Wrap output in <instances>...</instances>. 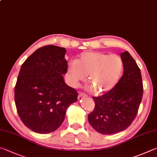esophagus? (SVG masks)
I'll return each instance as SVG.
<instances>
[{"mask_svg": "<svg viewBox=\"0 0 157 157\" xmlns=\"http://www.w3.org/2000/svg\"><path fill=\"white\" fill-rule=\"evenodd\" d=\"M86 96H87L86 94H85L84 93H82V92L79 93V95H78L79 98H82V97H86Z\"/></svg>", "mask_w": 157, "mask_h": 157, "instance_id": "esophagus-1", "label": "esophagus"}]
</instances>
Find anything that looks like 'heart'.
I'll list each match as a JSON object with an SVG mask.
<instances>
[{
  "label": "heart",
  "mask_w": 157,
  "mask_h": 157,
  "mask_svg": "<svg viewBox=\"0 0 157 157\" xmlns=\"http://www.w3.org/2000/svg\"><path fill=\"white\" fill-rule=\"evenodd\" d=\"M124 61L118 55L101 52L82 53L76 61L69 62L67 77L75 86L87 77L93 93L102 95L113 89L124 71Z\"/></svg>",
  "instance_id": "b5f03b06"
}]
</instances>
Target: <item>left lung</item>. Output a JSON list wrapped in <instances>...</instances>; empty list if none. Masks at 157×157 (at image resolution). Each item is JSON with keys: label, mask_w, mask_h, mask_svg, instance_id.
<instances>
[{"label": "left lung", "mask_w": 157, "mask_h": 157, "mask_svg": "<svg viewBox=\"0 0 157 157\" xmlns=\"http://www.w3.org/2000/svg\"><path fill=\"white\" fill-rule=\"evenodd\" d=\"M124 73L113 89L93 97L94 110L88 116L94 129L103 135H113L129 127L137 115L143 97L141 71L128 51L122 53Z\"/></svg>", "instance_id": "obj_1"}]
</instances>
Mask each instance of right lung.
<instances>
[{"label": "right lung", "instance_id": "right-lung-1", "mask_svg": "<svg viewBox=\"0 0 157 157\" xmlns=\"http://www.w3.org/2000/svg\"><path fill=\"white\" fill-rule=\"evenodd\" d=\"M66 49L55 45L39 48L22 64L14 90L16 107L25 126L37 133L56 130L67 108L78 101L77 90L65 83Z\"/></svg>", "mask_w": 157, "mask_h": 157}]
</instances>
